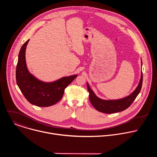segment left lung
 <instances>
[{"label":"left lung","mask_w":157,"mask_h":157,"mask_svg":"<svg viewBox=\"0 0 157 157\" xmlns=\"http://www.w3.org/2000/svg\"><path fill=\"white\" fill-rule=\"evenodd\" d=\"M142 65V62H141ZM143 81V75L141 71V76L139 83L134 90L130 95L119 99L114 100H104L98 98L94 91L91 89L88 82H87V90L89 93V100L91 104L99 112L106 114H112L119 113L127 109L136 99L139 93L140 92Z\"/></svg>","instance_id":"1"}]
</instances>
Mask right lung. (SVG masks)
I'll return each instance as SVG.
<instances>
[{
    "label": "right lung",
    "instance_id": "1",
    "mask_svg": "<svg viewBox=\"0 0 157 157\" xmlns=\"http://www.w3.org/2000/svg\"><path fill=\"white\" fill-rule=\"evenodd\" d=\"M28 40L22 45L16 68L17 84L26 99L38 107H48L57 103L63 97L64 89L77 76H64L52 82L41 81L30 73L27 68L25 51Z\"/></svg>",
    "mask_w": 157,
    "mask_h": 157
}]
</instances>
